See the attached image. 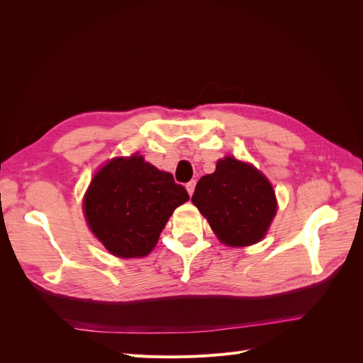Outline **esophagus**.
Returning a JSON list of instances; mask_svg holds the SVG:
<instances>
[{"label": "esophagus", "instance_id": "1", "mask_svg": "<svg viewBox=\"0 0 363 363\" xmlns=\"http://www.w3.org/2000/svg\"><path fill=\"white\" fill-rule=\"evenodd\" d=\"M195 184H196V182H195V180H191L189 183H186V189H188L189 195H192V194H194V191H195Z\"/></svg>", "mask_w": 363, "mask_h": 363}]
</instances>
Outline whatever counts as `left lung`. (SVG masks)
Masks as SVG:
<instances>
[{
	"label": "left lung",
	"mask_w": 363,
	"mask_h": 363,
	"mask_svg": "<svg viewBox=\"0 0 363 363\" xmlns=\"http://www.w3.org/2000/svg\"><path fill=\"white\" fill-rule=\"evenodd\" d=\"M192 203L230 247L259 242L277 212L276 195L265 175L230 156L218 160L215 172L196 183Z\"/></svg>",
	"instance_id": "obj_1"
}]
</instances>
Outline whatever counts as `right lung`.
I'll return each instance as SVG.
<instances>
[{
    "label": "right lung",
    "mask_w": 363,
    "mask_h": 363,
    "mask_svg": "<svg viewBox=\"0 0 363 363\" xmlns=\"http://www.w3.org/2000/svg\"><path fill=\"white\" fill-rule=\"evenodd\" d=\"M189 200L172 174L142 156L118 157L96 172L84 196L94 235L118 257H144L156 247L174 208Z\"/></svg>",
    "instance_id": "add662e5"
}]
</instances>
